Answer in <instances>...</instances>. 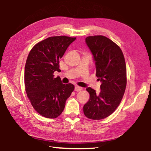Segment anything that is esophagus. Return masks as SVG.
<instances>
[{
  "label": "esophagus",
  "instance_id": "1",
  "mask_svg": "<svg viewBox=\"0 0 151 151\" xmlns=\"http://www.w3.org/2000/svg\"><path fill=\"white\" fill-rule=\"evenodd\" d=\"M82 88L81 87H79V86H76L75 87V91H81V90H82Z\"/></svg>",
  "mask_w": 151,
  "mask_h": 151
}]
</instances>
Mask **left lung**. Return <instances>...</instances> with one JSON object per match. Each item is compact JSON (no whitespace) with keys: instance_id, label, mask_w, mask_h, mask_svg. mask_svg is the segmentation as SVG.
Instances as JSON below:
<instances>
[{"instance_id":"obj_1","label":"left lung","mask_w":151,"mask_h":151,"mask_svg":"<svg viewBox=\"0 0 151 151\" xmlns=\"http://www.w3.org/2000/svg\"><path fill=\"white\" fill-rule=\"evenodd\" d=\"M86 43L95 63L96 76L101 81V92L87 88L90 98L83 108L89 119L100 120L110 115L119 105L127 86V69L120 47L103 36H89Z\"/></svg>"}]
</instances>
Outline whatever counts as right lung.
<instances>
[{"label": "right lung", "instance_id": "1", "mask_svg": "<svg viewBox=\"0 0 151 151\" xmlns=\"http://www.w3.org/2000/svg\"><path fill=\"white\" fill-rule=\"evenodd\" d=\"M76 37L54 36L35 45L28 54L24 69L25 89L36 111L54 119L62 113L65 101L73 91L72 84H62L54 73L60 72V59Z\"/></svg>", "mask_w": 151, "mask_h": 151}]
</instances>
